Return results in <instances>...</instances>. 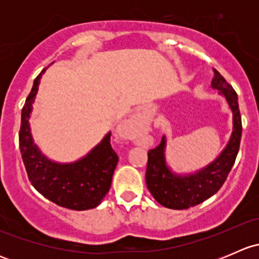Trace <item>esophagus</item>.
<instances>
[{
  "label": "esophagus",
  "instance_id": "1",
  "mask_svg": "<svg viewBox=\"0 0 259 259\" xmlns=\"http://www.w3.org/2000/svg\"><path fill=\"white\" fill-rule=\"evenodd\" d=\"M140 122H142V121H140V119H139V117H137V116H135V117H133L132 120H129V121H127L126 124L129 125V126H134V127H137V126H139V124H140Z\"/></svg>",
  "mask_w": 259,
  "mask_h": 259
}]
</instances>
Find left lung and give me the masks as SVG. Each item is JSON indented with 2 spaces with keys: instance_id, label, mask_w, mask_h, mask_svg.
I'll use <instances>...</instances> for the list:
<instances>
[{
  "instance_id": "obj_1",
  "label": "left lung",
  "mask_w": 259,
  "mask_h": 259,
  "mask_svg": "<svg viewBox=\"0 0 259 259\" xmlns=\"http://www.w3.org/2000/svg\"><path fill=\"white\" fill-rule=\"evenodd\" d=\"M213 71L211 88L219 90V94L226 98L233 113V132L231 139L218 158L195 173L178 176L166 165L165 137H163L160 144L148 153L146 187L159 204L170 209H188L215 194L226 182L238 154L242 137L238 96L217 70L213 69Z\"/></svg>"
}]
</instances>
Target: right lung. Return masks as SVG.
I'll list each match as a JSON object with an SVG mask.
<instances>
[{
  "instance_id": "add662e5",
  "label": "right lung",
  "mask_w": 259,
  "mask_h": 259,
  "mask_svg": "<svg viewBox=\"0 0 259 259\" xmlns=\"http://www.w3.org/2000/svg\"><path fill=\"white\" fill-rule=\"evenodd\" d=\"M33 81L21 114L18 134L20 151L28 180L38 193L60 207L86 210L98 207L109 192L119 156L111 148V133L104 137L90 153L75 163L61 164L46 158L33 143L30 114L42 74Z\"/></svg>"
}]
</instances>
